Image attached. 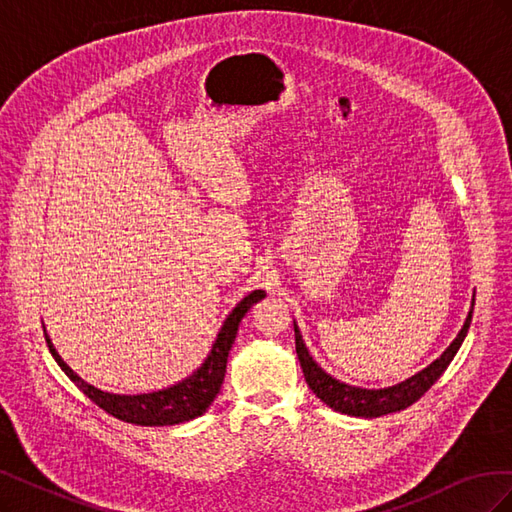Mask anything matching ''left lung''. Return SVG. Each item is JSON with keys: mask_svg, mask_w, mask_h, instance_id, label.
<instances>
[{"mask_svg": "<svg viewBox=\"0 0 512 512\" xmlns=\"http://www.w3.org/2000/svg\"><path fill=\"white\" fill-rule=\"evenodd\" d=\"M470 322H472V309H470L466 322H463L459 335L453 339V344L442 352L440 359L433 361L423 371H418L416 376L408 378L406 382H401L397 386H389V389H380V391L356 389V386H348L344 382L331 378L329 374H324L312 356H309L297 327H294V344H297V356H299V363L303 369V376L309 384V389L316 393V397H320L324 404L333 408L335 412L374 418V416L404 410V408L412 406L414 401L421 399L431 389V384L442 376V371L448 367V363L453 361V356L457 354L463 337H466V333H468Z\"/></svg>", "mask_w": 512, "mask_h": 512, "instance_id": "1", "label": "left lung"}]
</instances>
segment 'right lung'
I'll use <instances>...</instances> for the list:
<instances>
[{
  "label": "right lung",
  "instance_id": "obj_1",
  "mask_svg": "<svg viewBox=\"0 0 512 512\" xmlns=\"http://www.w3.org/2000/svg\"><path fill=\"white\" fill-rule=\"evenodd\" d=\"M262 297H265V292L262 290H254L247 294V297L232 309L230 316L224 320L218 339H215V344L207 356V361L200 365L190 378H185L183 382L158 393H147V395L104 393L74 374V371L64 363V359L57 354L46 333H44V339H46V346H49L53 354V359L61 369H64V374L104 412L119 418L123 423H132V425H147V427L177 425V423L192 421V418L203 414L211 406L215 395L220 393V386L226 374L228 352L232 344H235L239 322L247 314V309H250L254 303H258Z\"/></svg>",
  "mask_w": 512,
  "mask_h": 512
}]
</instances>
